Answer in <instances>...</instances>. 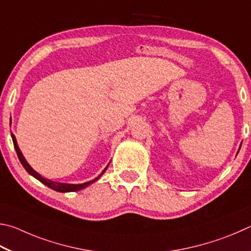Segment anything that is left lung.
Returning a JSON list of instances; mask_svg holds the SVG:
<instances>
[{
	"label": "left lung",
	"mask_w": 251,
	"mask_h": 251,
	"mask_svg": "<svg viewBox=\"0 0 251 251\" xmlns=\"http://www.w3.org/2000/svg\"><path fill=\"white\" fill-rule=\"evenodd\" d=\"M240 147H241V146H240Z\"/></svg>",
	"instance_id": "1"
}]
</instances>
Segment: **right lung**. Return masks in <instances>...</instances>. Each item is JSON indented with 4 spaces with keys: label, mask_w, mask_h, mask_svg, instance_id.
<instances>
[{
    "label": "right lung",
    "mask_w": 251,
    "mask_h": 251,
    "mask_svg": "<svg viewBox=\"0 0 251 251\" xmlns=\"http://www.w3.org/2000/svg\"><path fill=\"white\" fill-rule=\"evenodd\" d=\"M11 135H12L13 143H14V148H15V151H16V153H17V156H19V159H20V161H21L22 165L24 166V169H25L26 171H27V173L32 175V176H34L35 178H37L39 182H42L43 184H45V185H46L47 187H50V188H51V190H54V191H56V192H60V193L76 192V191L82 190V188H86L87 186H89L90 184L95 183L96 181H98L99 177H101V175H102V174L105 172V170H107V168L109 166V164H108L107 166H105V169L102 171V173H101L98 177H96L95 179H92V181L82 183V184H67V183H58V182L50 181V179L43 177L42 175H39V174L36 172V171H34V170L32 169V166H30V165L27 163V161L25 160L24 155L22 154L20 148H19V146H17L15 135L13 134V133H11Z\"/></svg>",
    "instance_id": "obj_1"
}]
</instances>
